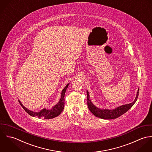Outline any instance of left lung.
<instances>
[{
  "instance_id": "1",
  "label": "left lung",
  "mask_w": 152,
  "mask_h": 152,
  "mask_svg": "<svg viewBox=\"0 0 152 152\" xmlns=\"http://www.w3.org/2000/svg\"><path fill=\"white\" fill-rule=\"evenodd\" d=\"M139 88L138 89V91L137 92V94L136 96V98L134 100L129 104L121 105L119 107H116V109L109 110V109H101L96 106H95L91 102L90 99V96L89 92L87 91V99H88V106L89 107V109L91 113L96 117L103 119H116L119 117H120L122 115L125 113L126 112H127L136 103L138 96H139Z\"/></svg>"
}]
</instances>
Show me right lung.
<instances>
[{
	"label": "right lung",
	"instance_id": "right-lung-1",
	"mask_svg": "<svg viewBox=\"0 0 152 152\" xmlns=\"http://www.w3.org/2000/svg\"><path fill=\"white\" fill-rule=\"evenodd\" d=\"M69 83H68L64 88L62 90L61 93V97L59 102L55 105L51 109H43L39 112H33L25 107L21 102L19 100V102L21 106L23 107V109L31 116L33 117H36L38 118H44L45 119H53L54 118L57 117L59 116L61 112L63 111L64 106V94L66 91V89L69 86Z\"/></svg>",
	"mask_w": 152,
	"mask_h": 152
}]
</instances>
